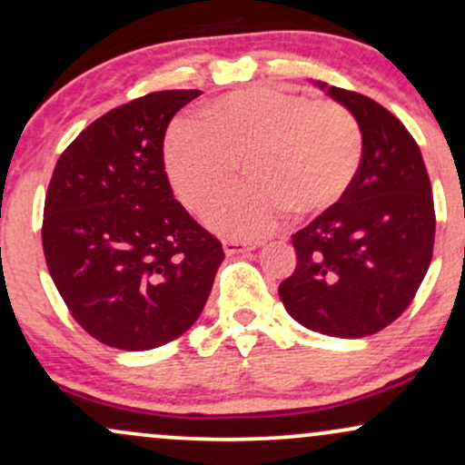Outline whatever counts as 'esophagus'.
Instances as JSON below:
<instances>
[{
  "label": "esophagus",
  "instance_id": "1",
  "mask_svg": "<svg viewBox=\"0 0 465 465\" xmlns=\"http://www.w3.org/2000/svg\"><path fill=\"white\" fill-rule=\"evenodd\" d=\"M258 247H260V242H244V240H223V249H225L227 255L247 253V251H253Z\"/></svg>",
  "mask_w": 465,
  "mask_h": 465
}]
</instances>
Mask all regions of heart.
I'll return each mask as SVG.
<instances>
[{
	"label": "heart",
	"instance_id": "heart-1",
	"mask_svg": "<svg viewBox=\"0 0 465 465\" xmlns=\"http://www.w3.org/2000/svg\"><path fill=\"white\" fill-rule=\"evenodd\" d=\"M242 157L251 181L212 205L207 223L225 236L255 238L291 210L314 216L339 205L359 174L362 133L334 100L260 84L207 103L196 124L173 126L163 146L165 173L196 212L232 183Z\"/></svg>",
	"mask_w": 465,
	"mask_h": 465
}]
</instances>
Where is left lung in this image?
Returning a JSON list of instances; mask_svg holds the SVG:
<instances>
[{"mask_svg":"<svg viewBox=\"0 0 465 465\" xmlns=\"http://www.w3.org/2000/svg\"><path fill=\"white\" fill-rule=\"evenodd\" d=\"M317 84L359 122L362 162L345 199L292 233L297 266L280 297L303 328L361 339L413 302L433 258V194L420 146L391 111Z\"/></svg>","mask_w":465,"mask_h":465,"instance_id":"left-lung-1","label":"left lung"}]
</instances>
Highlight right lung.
<instances>
[{
	"label": "right lung",
	"mask_w": 465,
	"mask_h": 465,
	"mask_svg": "<svg viewBox=\"0 0 465 465\" xmlns=\"http://www.w3.org/2000/svg\"><path fill=\"white\" fill-rule=\"evenodd\" d=\"M199 89L154 92L92 122L58 157L44 207L47 271L72 317L109 348L177 339L210 297L223 244L174 199L163 137Z\"/></svg>",
	"instance_id": "1"
}]
</instances>
